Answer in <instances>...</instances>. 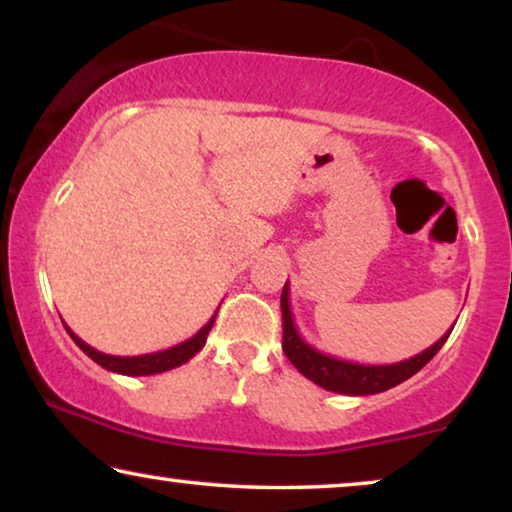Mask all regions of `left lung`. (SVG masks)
<instances>
[{
  "mask_svg": "<svg viewBox=\"0 0 512 512\" xmlns=\"http://www.w3.org/2000/svg\"><path fill=\"white\" fill-rule=\"evenodd\" d=\"M282 319H284V340L282 349L293 366L303 373L307 380H312L326 391H335V394H347V396H368V394H380L396 384H401L419 373L433 356L438 354V349L445 345V340L450 338L452 328L447 331L438 342H433L429 349H424L422 354L410 356V359L387 363V366H366V363H354V361H342L335 356L321 354L319 349L300 338L296 324H293L291 303H289V282L284 284L282 291Z\"/></svg>",
  "mask_w": 512,
  "mask_h": 512,
  "instance_id": "8db88e82",
  "label": "left lung"
}]
</instances>
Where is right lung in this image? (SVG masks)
<instances>
[{
  "instance_id": "1",
  "label": "right lung",
  "mask_w": 512,
  "mask_h": 512,
  "mask_svg": "<svg viewBox=\"0 0 512 512\" xmlns=\"http://www.w3.org/2000/svg\"><path fill=\"white\" fill-rule=\"evenodd\" d=\"M219 312V310H216ZM216 312L214 317L207 321L205 326L200 328L198 333L193 335V338H188L186 342H179V345H174L170 349H163V352H153V354H142V356H111V354H102L97 352L95 347H90L83 342L79 335L72 333L67 328V333L72 335V340L76 345L81 347V352H86L90 359L95 363H100L102 368L111 370V373H121V375H132V377H139V375H156V373H165V370H172L181 366V363L191 361L195 354L200 352L202 347H205L207 342V335L212 331L214 326V319H216ZM65 324V321H62Z\"/></svg>"
}]
</instances>
